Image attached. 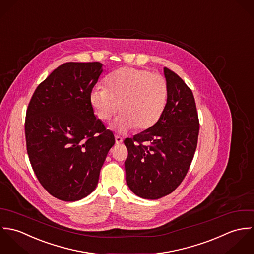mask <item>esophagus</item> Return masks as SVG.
I'll return each mask as SVG.
<instances>
[{
  "label": "esophagus",
  "mask_w": 254,
  "mask_h": 254,
  "mask_svg": "<svg viewBox=\"0 0 254 254\" xmlns=\"http://www.w3.org/2000/svg\"><path fill=\"white\" fill-rule=\"evenodd\" d=\"M115 139H116V143H117V144H121V143H123V141H124L123 137H121L120 135H115Z\"/></svg>",
  "instance_id": "34e87169"
}]
</instances>
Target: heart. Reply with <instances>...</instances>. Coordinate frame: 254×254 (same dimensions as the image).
Listing matches in <instances>:
<instances>
[{
  "instance_id": "b5f03b06",
  "label": "heart",
  "mask_w": 254,
  "mask_h": 254,
  "mask_svg": "<svg viewBox=\"0 0 254 254\" xmlns=\"http://www.w3.org/2000/svg\"><path fill=\"white\" fill-rule=\"evenodd\" d=\"M168 97V84L159 73L147 69L123 67L106 78V87L97 86L90 101L99 119L107 121L119 110L123 113L112 127L125 132L136 127L143 130L160 119Z\"/></svg>"
}]
</instances>
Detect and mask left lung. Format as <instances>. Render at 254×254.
Returning <instances> with one entry per match:
<instances>
[{"label":"left lung","mask_w":254,"mask_h":254,"mask_svg":"<svg viewBox=\"0 0 254 254\" xmlns=\"http://www.w3.org/2000/svg\"><path fill=\"white\" fill-rule=\"evenodd\" d=\"M168 84L165 109L151 127L125 139L128 155L126 180L130 190L144 199L173 192L189 172L197 146L199 120L190 88L164 67Z\"/></svg>","instance_id":"obj_1"}]
</instances>
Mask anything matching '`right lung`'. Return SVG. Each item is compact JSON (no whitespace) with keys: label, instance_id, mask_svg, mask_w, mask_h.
Segmentation results:
<instances>
[{"label":"right lung","instance_id":"add662e5","mask_svg":"<svg viewBox=\"0 0 254 254\" xmlns=\"http://www.w3.org/2000/svg\"><path fill=\"white\" fill-rule=\"evenodd\" d=\"M102 71L99 62L63 64L28 104L24 128L30 164L42 187L63 201L80 200L95 190L115 144L90 101Z\"/></svg>","mask_w":254,"mask_h":254}]
</instances>
